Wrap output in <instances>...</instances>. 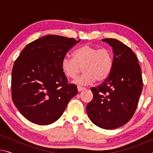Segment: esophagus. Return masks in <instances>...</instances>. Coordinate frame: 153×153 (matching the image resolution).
Segmentation results:
<instances>
[{"label":"esophagus","instance_id":"obj_1","mask_svg":"<svg viewBox=\"0 0 153 153\" xmlns=\"http://www.w3.org/2000/svg\"><path fill=\"white\" fill-rule=\"evenodd\" d=\"M85 89H86V88H84V87L77 86V90H78V92L82 91V90H85Z\"/></svg>","mask_w":153,"mask_h":153}]
</instances>
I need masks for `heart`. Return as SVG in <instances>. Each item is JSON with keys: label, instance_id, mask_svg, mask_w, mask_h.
<instances>
[{"label": "heart", "instance_id": "1", "mask_svg": "<svg viewBox=\"0 0 153 153\" xmlns=\"http://www.w3.org/2000/svg\"><path fill=\"white\" fill-rule=\"evenodd\" d=\"M74 57L65 56L61 61V69L66 77L75 78L82 68L84 74L74 80L78 85L91 84L96 79L102 82L109 76L113 66V55L109 48L84 45L77 48Z\"/></svg>", "mask_w": 153, "mask_h": 153}]
</instances>
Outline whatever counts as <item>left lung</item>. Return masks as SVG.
I'll return each instance as SVG.
<instances>
[{"instance_id":"left-lung-1","label":"left lung","mask_w":153,"mask_h":153,"mask_svg":"<svg viewBox=\"0 0 153 153\" xmlns=\"http://www.w3.org/2000/svg\"><path fill=\"white\" fill-rule=\"evenodd\" d=\"M113 48V66L107 79L92 87L93 98L87 105L88 115L100 128L112 129L125 125L132 117L142 90V72L138 59L118 40H102Z\"/></svg>"}]
</instances>
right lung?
Returning a JSON list of instances; mask_svg holds the SVG:
<instances>
[{
  "label": "right lung",
  "instance_id": "obj_1",
  "mask_svg": "<svg viewBox=\"0 0 153 153\" xmlns=\"http://www.w3.org/2000/svg\"><path fill=\"white\" fill-rule=\"evenodd\" d=\"M80 40L57 35L38 38L25 46L15 61L11 75L12 100L27 120L53 123L63 115L77 86L68 84L61 61Z\"/></svg>",
  "mask_w": 153,
  "mask_h": 153
}]
</instances>
